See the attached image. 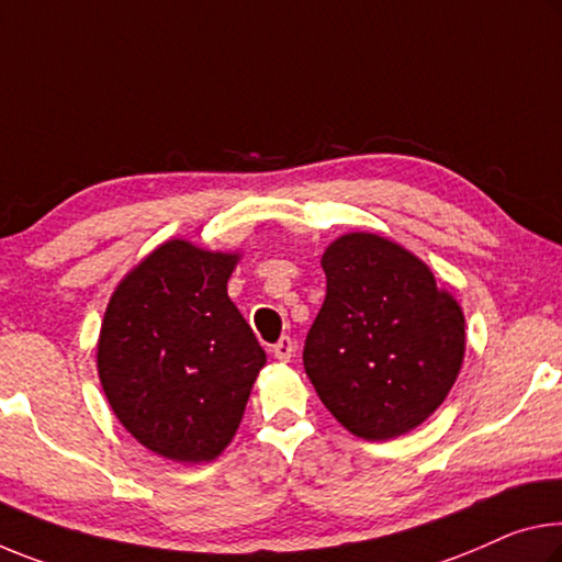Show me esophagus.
I'll use <instances>...</instances> for the list:
<instances>
[{
  "label": "esophagus",
  "mask_w": 562,
  "mask_h": 562,
  "mask_svg": "<svg viewBox=\"0 0 562 562\" xmlns=\"http://www.w3.org/2000/svg\"><path fill=\"white\" fill-rule=\"evenodd\" d=\"M292 352H295V340H292L290 335H282L280 340L272 345V355L282 362H288L292 358Z\"/></svg>",
  "instance_id": "obj_1"
}]
</instances>
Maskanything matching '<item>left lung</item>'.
Wrapping results in <instances>:
<instances>
[{"mask_svg": "<svg viewBox=\"0 0 562 562\" xmlns=\"http://www.w3.org/2000/svg\"><path fill=\"white\" fill-rule=\"evenodd\" d=\"M327 295L302 362L347 430L390 440L448 397L465 355V317L432 272L390 239L352 233L323 255Z\"/></svg>", "mask_w": 562, "mask_h": 562, "instance_id": "1", "label": "left lung"}]
</instances>
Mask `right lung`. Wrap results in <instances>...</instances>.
Here are the masks:
<instances>
[{
    "mask_svg": "<svg viewBox=\"0 0 562 562\" xmlns=\"http://www.w3.org/2000/svg\"><path fill=\"white\" fill-rule=\"evenodd\" d=\"M235 260L172 239L106 305L97 345L104 395L120 423L162 458H217L267 360L227 297Z\"/></svg>",
    "mask_w": 562,
    "mask_h": 562,
    "instance_id": "obj_1",
    "label": "right lung"
}]
</instances>
